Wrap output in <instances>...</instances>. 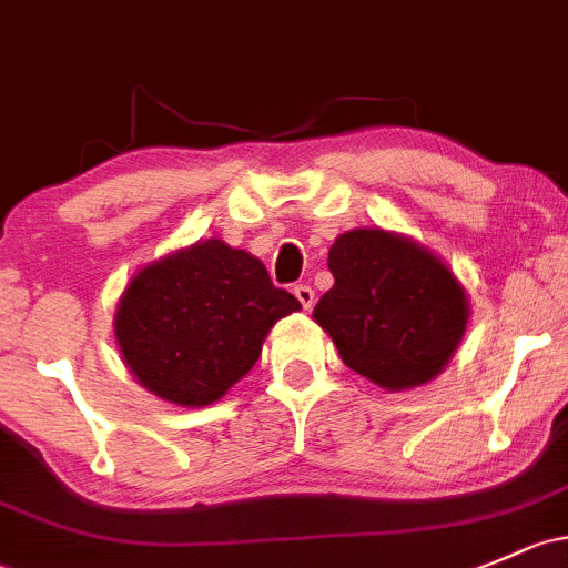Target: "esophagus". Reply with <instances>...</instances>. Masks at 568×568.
I'll return each instance as SVG.
<instances>
[{
	"instance_id": "obj_1",
	"label": "esophagus",
	"mask_w": 568,
	"mask_h": 568,
	"mask_svg": "<svg viewBox=\"0 0 568 568\" xmlns=\"http://www.w3.org/2000/svg\"><path fill=\"white\" fill-rule=\"evenodd\" d=\"M294 294H296V300H300V304H302L304 310H310L315 304V291L310 288V285H296Z\"/></svg>"
}]
</instances>
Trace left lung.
Masks as SVG:
<instances>
[{"mask_svg": "<svg viewBox=\"0 0 568 568\" xmlns=\"http://www.w3.org/2000/svg\"><path fill=\"white\" fill-rule=\"evenodd\" d=\"M334 285L313 318L339 359L386 392L433 381L468 326V296L452 268L414 239L354 229L329 250Z\"/></svg>", "mask_w": 568, "mask_h": 568, "instance_id": "obj_1", "label": "left lung"}]
</instances>
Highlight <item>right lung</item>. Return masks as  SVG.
Here are the masks:
<instances>
[{"mask_svg":"<svg viewBox=\"0 0 568 568\" xmlns=\"http://www.w3.org/2000/svg\"><path fill=\"white\" fill-rule=\"evenodd\" d=\"M300 307L255 255L206 239L130 280L113 334L143 389L204 408L253 369L268 329Z\"/></svg>","mask_w":568,"mask_h":568,"instance_id":"right-lung-1","label":"right lung"}]
</instances>
